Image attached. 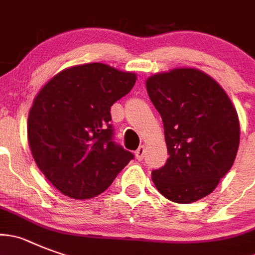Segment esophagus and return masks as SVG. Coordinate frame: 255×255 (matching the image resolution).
I'll use <instances>...</instances> for the list:
<instances>
[{
  "label": "esophagus",
  "instance_id": "obj_1",
  "mask_svg": "<svg viewBox=\"0 0 255 255\" xmlns=\"http://www.w3.org/2000/svg\"><path fill=\"white\" fill-rule=\"evenodd\" d=\"M144 154H145V146L144 145L139 146V148H137V150L135 151V158H136L137 160H143Z\"/></svg>",
  "mask_w": 255,
  "mask_h": 255
}]
</instances>
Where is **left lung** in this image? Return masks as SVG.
<instances>
[{
    "label": "left lung",
    "instance_id": "1",
    "mask_svg": "<svg viewBox=\"0 0 255 255\" xmlns=\"http://www.w3.org/2000/svg\"><path fill=\"white\" fill-rule=\"evenodd\" d=\"M162 116L169 158L151 179L165 198L191 204L216 188L239 149L238 112L218 82L196 68H176L146 79Z\"/></svg>",
    "mask_w": 255,
    "mask_h": 255
}]
</instances>
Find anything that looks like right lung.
<instances>
[{
  "label": "right lung",
  "instance_id": "right-lung-1",
  "mask_svg": "<svg viewBox=\"0 0 255 255\" xmlns=\"http://www.w3.org/2000/svg\"><path fill=\"white\" fill-rule=\"evenodd\" d=\"M135 82L131 72L88 63L59 72L39 91L27 119L29 146L41 173L63 195H100L134 158L112 141L110 109Z\"/></svg>",
  "mask_w": 255,
  "mask_h": 255
}]
</instances>
